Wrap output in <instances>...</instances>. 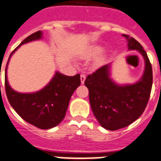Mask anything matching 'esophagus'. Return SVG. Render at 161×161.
<instances>
[{"label":"esophagus","instance_id":"obj_1","mask_svg":"<svg viewBox=\"0 0 161 161\" xmlns=\"http://www.w3.org/2000/svg\"><path fill=\"white\" fill-rule=\"evenodd\" d=\"M80 79H81V82H82V84H83L84 82H85V79H86V75H80Z\"/></svg>","mask_w":161,"mask_h":161}]
</instances>
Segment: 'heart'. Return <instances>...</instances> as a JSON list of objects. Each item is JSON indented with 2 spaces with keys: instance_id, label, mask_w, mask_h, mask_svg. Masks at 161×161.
Returning <instances> with one entry per match:
<instances>
[{
  "instance_id": "b5f03b06",
  "label": "heart",
  "mask_w": 161,
  "mask_h": 161,
  "mask_svg": "<svg viewBox=\"0 0 161 161\" xmlns=\"http://www.w3.org/2000/svg\"><path fill=\"white\" fill-rule=\"evenodd\" d=\"M103 52V47L100 46H93L91 47V48L89 49V52H88V55L89 56H95V55H99ZM98 63L101 62V60L99 59L97 61Z\"/></svg>"
}]
</instances>
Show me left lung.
I'll list each match as a JSON object with an SVG mask.
<instances>
[{
  "mask_svg": "<svg viewBox=\"0 0 161 161\" xmlns=\"http://www.w3.org/2000/svg\"><path fill=\"white\" fill-rule=\"evenodd\" d=\"M128 41L129 50L143 55L145 68L137 82L120 86L110 78V64H106L86 77L91 109L97 121L108 130H118L136 121L148 104L153 86V69L146 52L134 38L122 35Z\"/></svg>",
  "mask_w": 161,
  "mask_h": 161,
  "instance_id": "1",
  "label": "left lung"
}]
</instances>
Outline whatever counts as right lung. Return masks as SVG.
I'll list each match as a JSON object with an SVG mask.
<instances>
[{
  "instance_id": "right-lung-1",
  "label": "right lung",
  "mask_w": 161,
  "mask_h": 161,
  "mask_svg": "<svg viewBox=\"0 0 161 161\" xmlns=\"http://www.w3.org/2000/svg\"><path fill=\"white\" fill-rule=\"evenodd\" d=\"M42 38V31L33 33L20 43V45ZM5 68L4 86L8 100L12 107L25 121L42 130H48L59 124L64 118L69 102L76 88L80 86V75L67 76L57 71L51 82L40 91L30 94H22L13 91L7 79Z\"/></svg>"
}]
</instances>
